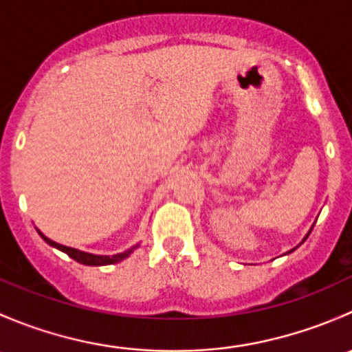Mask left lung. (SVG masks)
I'll return each mask as SVG.
<instances>
[{"label": "left lung", "instance_id": "left-lung-1", "mask_svg": "<svg viewBox=\"0 0 352 352\" xmlns=\"http://www.w3.org/2000/svg\"><path fill=\"white\" fill-rule=\"evenodd\" d=\"M307 236H308V235H307Z\"/></svg>", "mask_w": 352, "mask_h": 352}]
</instances>
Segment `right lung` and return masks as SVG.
<instances>
[{"label": "right lung", "instance_id": "right-lung-1", "mask_svg": "<svg viewBox=\"0 0 352 352\" xmlns=\"http://www.w3.org/2000/svg\"><path fill=\"white\" fill-rule=\"evenodd\" d=\"M41 233V232H38ZM42 239L45 240L51 247H56L59 248L61 252H65V254L69 255L71 258H74L76 262H80V264H85V265H109V264H116V262H120L124 261V258L127 257V255L131 254V252L134 250L136 247L129 248V250L122 252V254H117V255H112V257H109V255H94V254H87V252H81V250H76V248H71V247H65V245L61 243H56L52 242L51 239H47V236H44L41 233Z\"/></svg>", "mask_w": 352, "mask_h": 352}]
</instances>
